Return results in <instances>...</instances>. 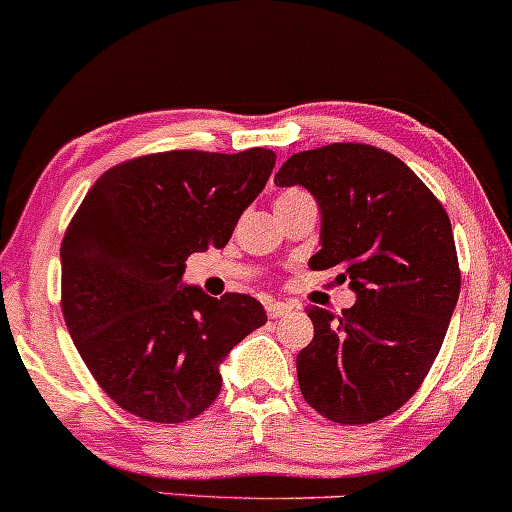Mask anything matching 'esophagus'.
<instances>
[{
  "label": "esophagus",
  "instance_id": "esophagus-1",
  "mask_svg": "<svg viewBox=\"0 0 512 512\" xmlns=\"http://www.w3.org/2000/svg\"><path fill=\"white\" fill-rule=\"evenodd\" d=\"M298 310V305L295 302H268L266 305V312L271 320H280V317L290 315V312Z\"/></svg>",
  "mask_w": 512,
  "mask_h": 512
}]
</instances>
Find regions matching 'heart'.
<instances>
[{"label": "heart", "mask_w": 512, "mask_h": 512, "mask_svg": "<svg viewBox=\"0 0 512 512\" xmlns=\"http://www.w3.org/2000/svg\"><path fill=\"white\" fill-rule=\"evenodd\" d=\"M300 197H310V195H307V192L300 190V188H288V190L280 192L276 202H283V200H300Z\"/></svg>", "instance_id": "b5f03b06"}]
</instances>
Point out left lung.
Listing matches in <instances>:
<instances>
[{"label": "left lung", "mask_w": 512, "mask_h": 512, "mask_svg": "<svg viewBox=\"0 0 512 512\" xmlns=\"http://www.w3.org/2000/svg\"><path fill=\"white\" fill-rule=\"evenodd\" d=\"M276 185L315 195L322 249L310 268H337L356 295L342 317L307 307L315 337L295 361L302 398L342 425L381 420L422 386L459 300L447 212L400 158L366 144L295 153Z\"/></svg>", "instance_id": "obj_1"}]
</instances>
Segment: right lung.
Returning <instances> with one entry per match:
<instances>
[{"instance_id":"add662e5","label":"right lung","mask_w":512,"mask_h":512,"mask_svg":"<svg viewBox=\"0 0 512 512\" xmlns=\"http://www.w3.org/2000/svg\"><path fill=\"white\" fill-rule=\"evenodd\" d=\"M276 153L166 151L100 175L60 244V307L95 381L131 415L185 422L222 388L224 356L266 324L251 295L183 285L190 254L224 249Z\"/></svg>"}]
</instances>
